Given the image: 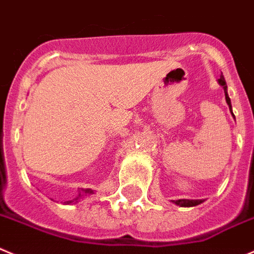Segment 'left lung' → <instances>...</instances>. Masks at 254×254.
I'll use <instances>...</instances> for the list:
<instances>
[{
  "label": "left lung",
  "instance_id": "obj_1",
  "mask_svg": "<svg viewBox=\"0 0 254 254\" xmlns=\"http://www.w3.org/2000/svg\"><path fill=\"white\" fill-rule=\"evenodd\" d=\"M218 82H219V84L223 87L224 95H226V101H227V103H228L229 110H231V112H232L231 100H229L228 93H227V84H226V81H224V77L221 76V78L218 79ZM232 115H233V112H232ZM173 202H175V201H173ZM202 202H203V199H178V201H176L175 203L177 204V206H181V207H193V206H198V204H201Z\"/></svg>",
  "mask_w": 254,
  "mask_h": 254
}]
</instances>
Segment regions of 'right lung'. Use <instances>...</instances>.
I'll list each match as a JSON object with an SVG mask.
<instances>
[{"label": "right lung", "mask_w": 254, "mask_h": 254, "mask_svg": "<svg viewBox=\"0 0 254 254\" xmlns=\"http://www.w3.org/2000/svg\"><path fill=\"white\" fill-rule=\"evenodd\" d=\"M83 190V193H79V194H78V197H77V198H74V199H72V201H67L66 203H67V204H69V203H73L74 201H77V199H79V198L82 197V194H92V193H93V190H89V188H87V190Z\"/></svg>", "instance_id": "add662e5"}]
</instances>
